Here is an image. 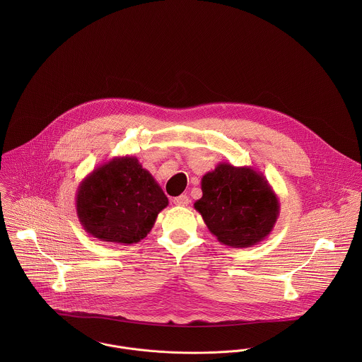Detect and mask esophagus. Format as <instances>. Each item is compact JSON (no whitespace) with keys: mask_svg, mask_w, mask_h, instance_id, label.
I'll use <instances>...</instances> for the list:
<instances>
[{"mask_svg":"<svg viewBox=\"0 0 362 362\" xmlns=\"http://www.w3.org/2000/svg\"><path fill=\"white\" fill-rule=\"evenodd\" d=\"M173 202H174V205H177V206H188V205H189V198H188L187 195H180V197L174 198Z\"/></svg>","mask_w":362,"mask_h":362,"instance_id":"34e87169","label":"esophagus"}]
</instances>
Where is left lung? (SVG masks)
Masks as SVG:
<instances>
[{
  "mask_svg": "<svg viewBox=\"0 0 362 362\" xmlns=\"http://www.w3.org/2000/svg\"><path fill=\"white\" fill-rule=\"evenodd\" d=\"M201 185L202 198L194 207L218 243L250 248L272 233L280 204L262 173L224 161L202 177Z\"/></svg>",
  "mask_w": 362,
  "mask_h": 362,
  "instance_id": "8db88e82",
  "label": "left lung"
}]
</instances>
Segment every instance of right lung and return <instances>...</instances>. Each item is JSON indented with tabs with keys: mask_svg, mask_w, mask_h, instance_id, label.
<instances>
[{
	"mask_svg": "<svg viewBox=\"0 0 362 362\" xmlns=\"http://www.w3.org/2000/svg\"><path fill=\"white\" fill-rule=\"evenodd\" d=\"M168 205L153 175L134 156L112 157L78 187L75 206L88 234L115 244H136Z\"/></svg>",
	"mask_w": 362,
	"mask_h": 362,
	"instance_id": "1",
	"label": "right lung"
}]
</instances>
